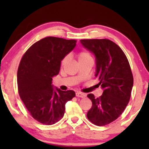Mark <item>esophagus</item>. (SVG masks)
Returning a JSON list of instances; mask_svg holds the SVG:
<instances>
[{"instance_id":"1","label":"esophagus","mask_w":149,"mask_h":149,"mask_svg":"<svg viewBox=\"0 0 149 149\" xmlns=\"http://www.w3.org/2000/svg\"><path fill=\"white\" fill-rule=\"evenodd\" d=\"M76 96L77 97H85L86 96V94L84 93H81V92H77L76 93Z\"/></svg>"}]
</instances>
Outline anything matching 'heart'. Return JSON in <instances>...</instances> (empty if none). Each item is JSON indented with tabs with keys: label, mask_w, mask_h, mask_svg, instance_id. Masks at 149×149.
I'll return each instance as SVG.
<instances>
[{
	"label": "heart",
	"mask_w": 149,
	"mask_h": 149,
	"mask_svg": "<svg viewBox=\"0 0 149 149\" xmlns=\"http://www.w3.org/2000/svg\"><path fill=\"white\" fill-rule=\"evenodd\" d=\"M78 59L79 61L83 60H85V59H88V58H91V57L89 54V52H85V51H82V52H80L78 54ZM68 56H65L64 58L62 59V62H61V64L64 65L66 63L68 62Z\"/></svg>",
	"instance_id": "heart-1"
}]
</instances>
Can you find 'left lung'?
<instances>
[{"label":"left lung","mask_w":149,"mask_h":149,"mask_svg":"<svg viewBox=\"0 0 149 149\" xmlns=\"http://www.w3.org/2000/svg\"><path fill=\"white\" fill-rule=\"evenodd\" d=\"M85 48L95 57L99 85L104 89L99 97L89 93L92 102L87 117L97 126L111 123L123 113L129 102L134 83L127 57L117 44L109 39H82Z\"/></svg>","instance_id":"obj_1"}]
</instances>
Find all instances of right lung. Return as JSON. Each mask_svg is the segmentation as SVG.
Wrapping results in <instances>:
<instances>
[{
  "label": "right lung",
  "instance_id": "right-lung-1",
  "mask_svg": "<svg viewBox=\"0 0 149 149\" xmlns=\"http://www.w3.org/2000/svg\"><path fill=\"white\" fill-rule=\"evenodd\" d=\"M76 40L48 36L26 51L17 70L19 97L34 119L53 125L63 117L65 104L75 96L72 90H54L52 77L58 75L61 61L76 46Z\"/></svg>",
  "mask_w": 149,
  "mask_h": 149
}]
</instances>
